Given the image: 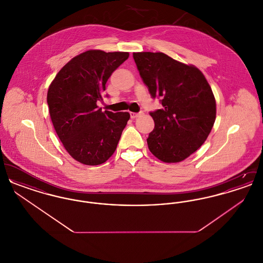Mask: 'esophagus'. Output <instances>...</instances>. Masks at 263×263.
I'll use <instances>...</instances> for the list:
<instances>
[{
  "instance_id": "34e87169",
  "label": "esophagus",
  "mask_w": 263,
  "mask_h": 263,
  "mask_svg": "<svg viewBox=\"0 0 263 263\" xmlns=\"http://www.w3.org/2000/svg\"><path fill=\"white\" fill-rule=\"evenodd\" d=\"M142 114H143V112H130V116H131L132 119H135V118H137V117H139V116L142 115Z\"/></svg>"
}]
</instances>
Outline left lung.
I'll use <instances>...</instances> for the list:
<instances>
[{"mask_svg": "<svg viewBox=\"0 0 263 263\" xmlns=\"http://www.w3.org/2000/svg\"><path fill=\"white\" fill-rule=\"evenodd\" d=\"M133 58L153 99L162 109L151 111L155 128L147 139L151 153L164 163H178L198 150L212 130L216 101L196 67L162 52H138Z\"/></svg>", "mask_w": 263, "mask_h": 263, "instance_id": "1", "label": "left lung"}]
</instances>
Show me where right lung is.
I'll return each instance as SVG.
<instances>
[{
    "label": "right lung",
    "mask_w": 263,
    "mask_h": 263,
    "mask_svg": "<svg viewBox=\"0 0 263 263\" xmlns=\"http://www.w3.org/2000/svg\"><path fill=\"white\" fill-rule=\"evenodd\" d=\"M128 57V52L86 51L67 63L51 83L47 103L52 123L64 148L80 163L101 164L116 150L130 114L102 112L97 102L102 100L109 77Z\"/></svg>",
    "instance_id": "1"
}]
</instances>
